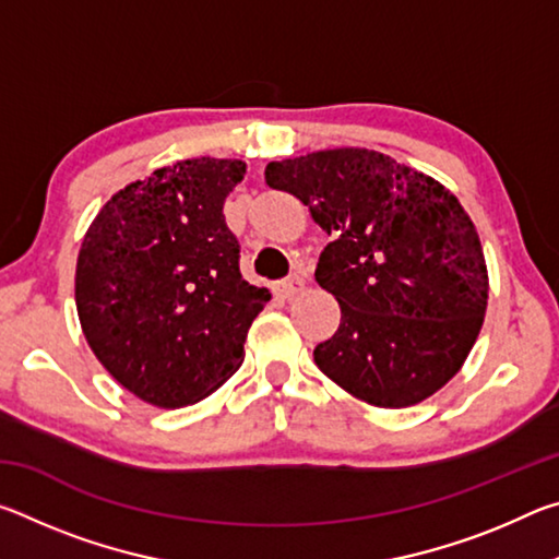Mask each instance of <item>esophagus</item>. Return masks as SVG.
<instances>
[{
    "instance_id": "1",
    "label": "esophagus",
    "mask_w": 559,
    "mask_h": 559,
    "mask_svg": "<svg viewBox=\"0 0 559 559\" xmlns=\"http://www.w3.org/2000/svg\"><path fill=\"white\" fill-rule=\"evenodd\" d=\"M302 288H306V283H302L300 276H288L286 281L278 283V293H281V296L286 298V300L296 298L298 293H302Z\"/></svg>"
}]
</instances>
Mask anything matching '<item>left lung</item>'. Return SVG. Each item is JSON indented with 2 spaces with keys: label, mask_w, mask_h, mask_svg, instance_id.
Listing matches in <instances>:
<instances>
[{
  "label": "left lung",
  "mask_w": 559,
  "mask_h": 559,
  "mask_svg": "<svg viewBox=\"0 0 559 559\" xmlns=\"http://www.w3.org/2000/svg\"><path fill=\"white\" fill-rule=\"evenodd\" d=\"M266 185L308 206L333 236L316 281L340 302L316 365L382 409L439 392L484 325L488 269L461 202L437 179L365 147L266 165Z\"/></svg>",
  "instance_id": "obj_1"
}]
</instances>
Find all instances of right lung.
Returning a JSON list of instances; mask_svg holds the SVG:
<instances>
[{"label": "right lung", "mask_w": 559, "mask_h": 559, "mask_svg": "<svg viewBox=\"0 0 559 559\" xmlns=\"http://www.w3.org/2000/svg\"><path fill=\"white\" fill-rule=\"evenodd\" d=\"M241 159L159 167L103 204L75 263V308L93 355L140 400L177 409L243 362L246 333L271 300L241 278L224 200Z\"/></svg>", "instance_id": "1"}]
</instances>
